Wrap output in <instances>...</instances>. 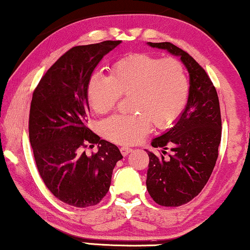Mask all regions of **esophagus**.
Returning a JSON list of instances; mask_svg holds the SVG:
<instances>
[{
  "instance_id": "esophagus-1",
  "label": "esophagus",
  "mask_w": 250,
  "mask_h": 250,
  "mask_svg": "<svg viewBox=\"0 0 250 250\" xmlns=\"http://www.w3.org/2000/svg\"><path fill=\"white\" fill-rule=\"evenodd\" d=\"M131 151H132V149L128 148V146H121V152H122V155L124 156V157L127 156Z\"/></svg>"
}]
</instances>
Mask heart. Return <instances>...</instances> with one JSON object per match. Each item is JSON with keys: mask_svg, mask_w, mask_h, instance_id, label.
<instances>
[{"mask_svg": "<svg viewBox=\"0 0 250 250\" xmlns=\"http://www.w3.org/2000/svg\"><path fill=\"white\" fill-rule=\"evenodd\" d=\"M90 107L97 114L112 110L121 97H128L132 115H115L100 123L104 138L119 145H135L150 132L172 126L189 98V81L175 58L133 53L115 60L110 75L94 73L86 87Z\"/></svg>", "mask_w": 250, "mask_h": 250, "instance_id": "b5f03b06", "label": "heart"}]
</instances>
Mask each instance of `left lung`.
<instances>
[{"instance_id": "obj_1", "label": "left lung", "mask_w": 250, "mask_h": 250, "mask_svg": "<svg viewBox=\"0 0 250 250\" xmlns=\"http://www.w3.org/2000/svg\"><path fill=\"white\" fill-rule=\"evenodd\" d=\"M148 44L179 56L190 75L186 109L168 132L151 142L153 148H163V153L146 151L149 194L160 206L177 207L200 193L216 164L222 134L220 101L209 76L189 53L169 42ZM168 147L172 155L165 160Z\"/></svg>"}]
</instances>
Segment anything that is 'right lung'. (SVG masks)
<instances>
[{
  "instance_id": "right-lung-1",
  "label": "right lung",
  "mask_w": 250,
  "mask_h": 250,
  "mask_svg": "<svg viewBox=\"0 0 250 250\" xmlns=\"http://www.w3.org/2000/svg\"><path fill=\"white\" fill-rule=\"evenodd\" d=\"M122 41L71 47L41 78L29 110V142L39 173L54 197L70 206L98 205L109 191L112 169L123 158L117 146L86 126V87L94 68ZM98 145L87 156L84 147Z\"/></svg>"
}]
</instances>
